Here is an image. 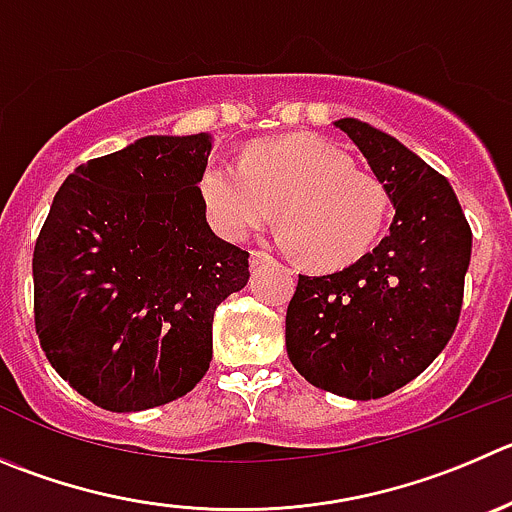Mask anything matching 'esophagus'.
Instances as JSON below:
<instances>
[{
    "mask_svg": "<svg viewBox=\"0 0 512 512\" xmlns=\"http://www.w3.org/2000/svg\"><path fill=\"white\" fill-rule=\"evenodd\" d=\"M269 259H271L269 253L259 251V248H253V251H251V259H248V261H251V266H253V269H256V266L264 264V261H269Z\"/></svg>",
    "mask_w": 512,
    "mask_h": 512,
    "instance_id": "34e87169",
    "label": "esophagus"
}]
</instances>
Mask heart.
<instances>
[{"mask_svg":"<svg viewBox=\"0 0 512 512\" xmlns=\"http://www.w3.org/2000/svg\"><path fill=\"white\" fill-rule=\"evenodd\" d=\"M347 150L319 135L261 140L241 163L213 158L198 175L211 226L243 241L279 213L281 241L316 269H342L377 243L389 216V191L374 173L352 168Z\"/></svg>","mask_w":512,"mask_h":512,"instance_id":"obj_1","label":"heart"}]
</instances>
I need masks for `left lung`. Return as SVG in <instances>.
I'll list each match as a JSON object with an SVG mask.
<instances>
[{
	"label": "left lung",
	"mask_w": 512,
	"mask_h": 512,
	"mask_svg": "<svg viewBox=\"0 0 512 512\" xmlns=\"http://www.w3.org/2000/svg\"><path fill=\"white\" fill-rule=\"evenodd\" d=\"M339 130L389 191L394 221L377 248L326 276H301L286 309V352L314 387L377 399L425 372L455 332L472 231L445 175L354 118Z\"/></svg>",
	"instance_id": "left-lung-1"
}]
</instances>
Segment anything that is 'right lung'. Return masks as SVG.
<instances>
[{
  "mask_svg": "<svg viewBox=\"0 0 512 512\" xmlns=\"http://www.w3.org/2000/svg\"><path fill=\"white\" fill-rule=\"evenodd\" d=\"M213 138L148 135L67 175L34 243V326L72 389L110 412L191 392L213 357L216 306L248 251L211 231L198 175Z\"/></svg>",
  "mask_w": 512,
  "mask_h": 512,
  "instance_id": "obj_1",
  "label": "right lung"
}]
</instances>
